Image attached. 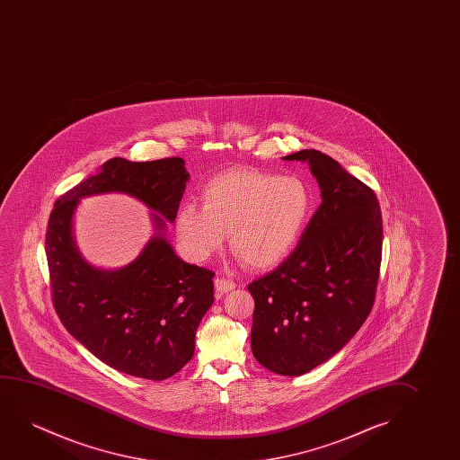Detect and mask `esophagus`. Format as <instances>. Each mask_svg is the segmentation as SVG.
Returning a JSON list of instances; mask_svg holds the SVG:
<instances>
[{
  "mask_svg": "<svg viewBox=\"0 0 460 460\" xmlns=\"http://www.w3.org/2000/svg\"><path fill=\"white\" fill-rule=\"evenodd\" d=\"M235 288V283L233 279H227L225 277L215 278V289L218 294H226L229 290H233Z\"/></svg>",
  "mask_w": 460,
  "mask_h": 460,
  "instance_id": "1",
  "label": "esophagus"
}]
</instances>
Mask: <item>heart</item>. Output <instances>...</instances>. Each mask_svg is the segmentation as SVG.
<instances>
[{
    "label": "heart",
    "instance_id": "heart-1",
    "mask_svg": "<svg viewBox=\"0 0 460 460\" xmlns=\"http://www.w3.org/2000/svg\"><path fill=\"white\" fill-rule=\"evenodd\" d=\"M201 208H179L176 233L195 261L218 252L226 234L243 264L265 270L289 258L313 212V191L300 176L229 170L202 185Z\"/></svg>",
    "mask_w": 460,
    "mask_h": 460
}]
</instances>
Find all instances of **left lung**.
Wrapping results in <instances>:
<instances>
[{
  "instance_id": "obj_1",
  "label": "left lung",
  "mask_w": 460,
  "mask_h": 460,
  "mask_svg": "<svg viewBox=\"0 0 460 460\" xmlns=\"http://www.w3.org/2000/svg\"><path fill=\"white\" fill-rule=\"evenodd\" d=\"M284 160L308 162L322 204L289 258L248 284L252 350L269 371L302 376L340 352L371 313L384 226L374 190L327 154Z\"/></svg>"
}]
</instances>
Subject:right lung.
<instances>
[{
  "instance_id": "right-lung-1",
  "label": "right lung",
  "mask_w": 460,
  "mask_h": 460,
  "mask_svg": "<svg viewBox=\"0 0 460 460\" xmlns=\"http://www.w3.org/2000/svg\"><path fill=\"white\" fill-rule=\"evenodd\" d=\"M189 177L181 157L111 158L66 191L49 218L45 254L58 317L89 352L128 376L164 380L189 363L196 328L214 303L215 273L185 264L160 237L120 270L94 269L74 246L72 214L83 196L124 191L174 221ZM155 225L164 227L157 215Z\"/></svg>"
}]
</instances>
